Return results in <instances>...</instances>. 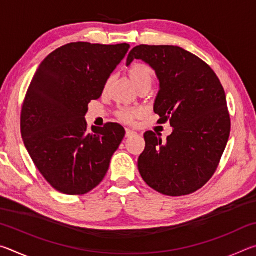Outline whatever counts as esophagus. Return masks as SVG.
I'll use <instances>...</instances> for the list:
<instances>
[{
	"instance_id": "esophagus-1",
	"label": "esophagus",
	"mask_w": 256,
	"mask_h": 256,
	"mask_svg": "<svg viewBox=\"0 0 256 256\" xmlns=\"http://www.w3.org/2000/svg\"><path fill=\"white\" fill-rule=\"evenodd\" d=\"M136 132L133 131V130H131V128H126V131H125V136H126V138L136 136Z\"/></svg>"
}]
</instances>
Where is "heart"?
<instances>
[{"label": "heart", "mask_w": 256, "mask_h": 256, "mask_svg": "<svg viewBox=\"0 0 256 256\" xmlns=\"http://www.w3.org/2000/svg\"><path fill=\"white\" fill-rule=\"evenodd\" d=\"M126 74L133 86L141 92L144 89H149L154 80V73L148 64L144 62H134L126 68ZM110 84V79H108L104 86V90H107ZM116 116L123 122L132 123L138 116V110L132 108L120 107L116 112Z\"/></svg>", "instance_id": "1"}]
</instances>
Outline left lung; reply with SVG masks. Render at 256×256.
Here are the masks:
<instances>
[{
    "mask_svg": "<svg viewBox=\"0 0 256 256\" xmlns=\"http://www.w3.org/2000/svg\"><path fill=\"white\" fill-rule=\"evenodd\" d=\"M142 60L156 71L160 88L154 110L159 124L170 123L162 141L144 133L138 172L151 188L168 196L196 192L216 170L230 133L226 94L214 71L178 46H136L126 64Z\"/></svg>",
    "mask_w": 256,
    "mask_h": 256,
    "instance_id": "left-lung-1",
    "label": "left lung"
}]
</instances>
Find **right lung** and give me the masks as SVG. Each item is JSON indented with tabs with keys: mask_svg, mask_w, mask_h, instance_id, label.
<instances>
[{
	"mask_svg": "<svg viewBox=\"0 0 256 256\" xmlns=\"http://www.w3.org/2000/svg\"><path fill=\"white\" fill-rule=\"evenodd\" d=\"M128 48L126 42H70L47 56L30 82L21 136L34 166L60 193L82 196L100 184L123 140L122 125L90 131L84 115Z\"/></svg>",
	"mask_w": 256,
	"mask_h": 256,
	"instance_id": "right-lung-1",
	"label": "right lung"
}]
</instances>
